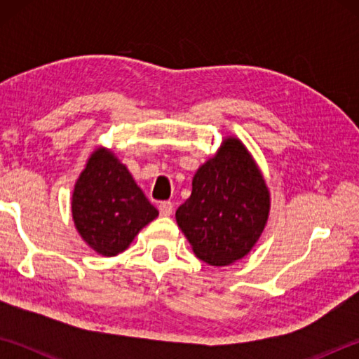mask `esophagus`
Segmentation results:
<instances>
[{
	"mask_svg": "<svg viewBox=\"0 0 359 359\" xmlns=\"http://www.w3.org/2000/svg\"><path fill=\"white\" fill-rule=\"evenodd\" d=\"M158 209H160V214L163 217H168V215L172 214L174 204L171 201H161L160 204H158Z\"/></svg>",
	"mask_w": 359,
	"mask_h": 359,
	"instance_id": "esophagus-1",
	"label": "esophagus"
}]
</instances>
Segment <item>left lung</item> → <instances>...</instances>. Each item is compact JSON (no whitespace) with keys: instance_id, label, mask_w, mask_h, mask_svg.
<instances>
[{"instance_id":"obj_1","label":"left lung","mask_w":359,"mask_h":359,"mask_svg":"<svg viewBox=\"0 0 359 359\" xmlns=\"http://www.w3.org/2000/svg\"><path fill=\"white\" fill-rule=\"evenodd\" d=\"M269 214V191L250 154L226 139L198 169L191 196L175 212L194 255L210 266H226L252 250Z\"/></svg>"}]
</instances>
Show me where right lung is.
Masks as SVG:
<instances>
[{"instance_id":"right-lung-1","label":"right lung","mask_w":359,"mask_h":359,"mask_svg":"<svg viewBox=\"0 0 359 359\" xmlns=\"http://www.w3.org/2000/svg\"><path fill=\"white\" fill-rule=\"evenodd\" d=\"M156 215L128 169L109 151L96 150L72 194V217L83 241L104 257H114Z\"/></svg>"}]
</instances>
